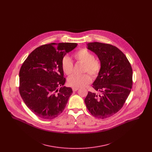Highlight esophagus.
I'll list each match as a JSON object with an SVG mask.
<instances>
[{
  "label": "esophagus",
  "mask_w": 152,
  "mask_h": 152,
  "mask_svg": "<svg viewBox=\"0 0 152 152\" xmlns=\"http://www.w3.org/2000/svg\"><path fill=\"white\" fill-rule=\"evenodd\" d=\"M78 89H79V88H74V87H73L72 88L73 91H74V92L77 91Z\"/></svg>",
  "instance_id": "obj_1"
}]
</instances>
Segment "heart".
<instances>
[{
  "label": "heart",
  "instance_id": "b5f03b06",
  "mask_svg": "<svg viewBox=\"0 0 152 152\" xmlns=\"http://www.w3.org/2000/svg\"><path fill=\"white\" fill-rule=\"evenodd\" d=\"M73 58L78 63L84 64L83 72H88L94 78L96 77L101 69V61L94 58V55L86 49H80L73 54ZM61 68L63 72L67 75L72 74L73 71V64L71 59L65 56L62 59ZM91 81V77L85 73L81 75H73L68 79V84L74 88L84 87Z\"/></svg>",
  "mask_w": 152,
  "mask_h": 152
}]
</instances>
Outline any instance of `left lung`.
I'll list each match as a JSON object with an SVG mask.
<instances>
[{"label": "left lung", "mask_w": 152, "mask_h": 152, "mask_svg": "<svg viewBox=\"0 0 152 152\" xmlns=\"http://www.w3.org/2000/svg\"><path fill=\"white\" fill-rule=\"evenodd\" d=\"M88 50L97 55L101 69L93 83L101 95L88 92L84 101L92 116L104 119L113 116L123 107L132 87L133 71L123 52L109 44L89 43Z\"/></svg>", "instance_id": "8db88e82"}]
</instances>
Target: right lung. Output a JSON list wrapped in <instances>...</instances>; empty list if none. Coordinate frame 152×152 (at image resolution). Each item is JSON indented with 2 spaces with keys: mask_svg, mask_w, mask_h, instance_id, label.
I'll return each instance as SVG.
<instances>
[{
  "mask_svg": "<svg viewBox=\"0 0 152 152\" xmlns=\"http://www.w3.org/2000/svg\"><path fill=\"white\" fill-rule=\"evenodd\" d=\"M77 43L44 44L32 51L19 71V93L36 116L51 120L63 112L72 89L65 83L61 61Z\"/></svg>",
  "mask_w": 152,
  "mask_h": 152,
  "instance_id": "1",
  "label": "right lung"
}]
</instances>
